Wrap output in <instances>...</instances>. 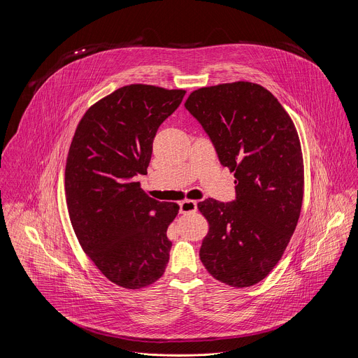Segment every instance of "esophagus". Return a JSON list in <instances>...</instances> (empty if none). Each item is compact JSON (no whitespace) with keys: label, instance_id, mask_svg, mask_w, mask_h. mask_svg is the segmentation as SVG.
I'll use <instances>...</instances> for the list:
<instances>
[{"label":"esophagus","instance_id":"obj_1","mask_svg":"<svg viewBox=\"0 0 358 358\" xmlns=\"http://www.w3.org/2000/svg\"><path fill=\"white\" fill-rule=\"evenodd\" d=\"M180 210L181 213H192L196 210V201L192 199H184L180 203Z\"/></svg>","mask_w":358,"mask_h":358}]
</instances>
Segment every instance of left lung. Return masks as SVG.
<instances>
[{"mask_svg":"<svg viewBox=\"0 0 358 358\" xmlns=\"http://www.w3.org/2000/svg\"><path fill=\"white\" fill-rule=\"evenodd\" d=\"M184 105L236 178L234 201L198 203L209 223L201 262L220 282L252 287L281 260L301 215L303 159L296 128L268 90L249 81L202 87Z\"/></svg>","mask_w":358,"mask_h":358,"instance_id":"left-lung-1","label":"left lung"}]
</instances>
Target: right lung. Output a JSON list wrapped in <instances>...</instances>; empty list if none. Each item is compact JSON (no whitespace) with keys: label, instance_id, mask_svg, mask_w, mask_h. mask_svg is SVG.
Listing matches in <instances>:
<instances>
[{"label":"right lung","instance_id":"obj_1","mask_svg":"<svg viewBox=\"0 0 358 358\" xmlns=\"http://www.w3.org/2000/svg\"><path fill=\"white\" fill-rule=\"evenodd\" d=\"M184 90L131 84L103 96L81 117L64 173L69 216L84 253L113 284L139 289L166 270L174 202L150 198L135 181L148 174L159 127Z\"/></svg>","mask_w":358,"mask_h":358}]
</instances>
